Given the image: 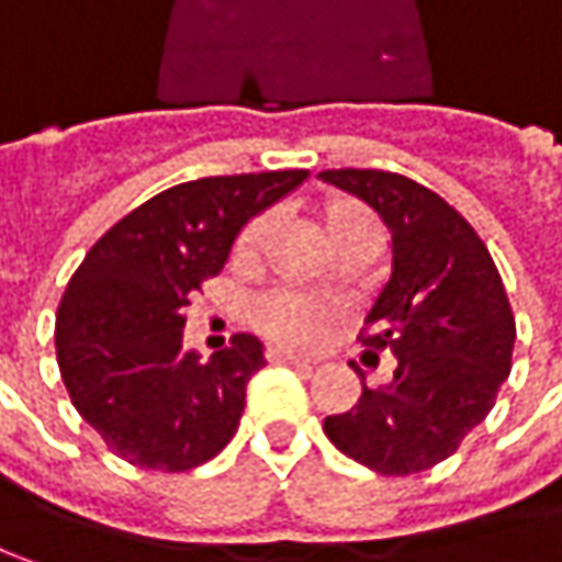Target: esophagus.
I'll return each mask as SVG.
<instances>
[{
  "mask_svg": "<svg viewBox=\"0 0 562 562\" xmlns=\"http://www.w3.org/2000/svg\"><path fill=\"white\" fill-rule=\"evenodd\" d=\"M267 359H270V362H282V366H295V369H312L308 359H302V356H295V352H289V349L280 347L267 349Z\"/></svg>",
  "mask_w": 562,
  "mask_h": 562,
  "instance_id": "esophagus-1",
  "label": "esophagus"
}]
</instances>
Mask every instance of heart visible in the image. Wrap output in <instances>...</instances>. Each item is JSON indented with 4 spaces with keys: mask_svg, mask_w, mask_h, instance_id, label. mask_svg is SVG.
I'll use <instances>...</instances> for the list:
<instances>
[{
    "mask_svg": "<svg viewBox=\"0 0 562 562\" xmlns=\"http://www.w3.org/2000/svg\"><path fill=\"white\" fill-rule=\"evenodd\" d=\"M314 218L321 228V238L327 241L330 254L356 248V245H369L379 241V222L372 210L352 196L344 193H330L327 200H321L314 206ZM270 238V218L257 215L248 225L238 232L235 238V257L238 260H254ZM250 321L254 327L285 347H308L314 337L321 334L324 321H327V308L317 305L305 295H292V292H270L260 295L250 305Z\"/></svg>",
    "mask_w": 562,
    "mask_h": 562,
    "instance_id": "heart-1",
    "label": "heart"
}]
</instances>
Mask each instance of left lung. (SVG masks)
<instances>
[{"instance_id": "1", "label": "left lung", "mask_w": 562, "mask_h": 562, "mask_svg": "<svg viewBox=\"0 0 562 562\" xmlns=\"http://www.w3.org/2000/svg\"><path fill=\"white\" fill-rule=\"evenodd\" d=\"M321 181L366 200L394 250L359 334L372 359L394 356V379L362 381L359 404L327 416L324 432L387 477L429 471L486 419L509 379L515 317L499 270L471 222L423 183L375 168L321 171Z\"/></svg>"}]
</instances>
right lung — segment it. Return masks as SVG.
I'll use <instances>...</instances> for the list:
<instances>
[{
	"mask_svg": "<svg viewBox=\"0 0 562 562\" xmlns=\"http://www.w3.org/2000/svg\"><path fill=\"white\" fill-rule=\"evenodd\" d=\"M305 178L263 171L168 187L85 254L56 312V362L76 411L123 461L178 474L232 442L263 344L235 334L203 362L183 349V308L250 218Z\"/></svg>",
	"mask_w": 562,
	"mask_h": 562,
	"instance_id": "add662e5",
	"label": "right lung"
}]
</instances>
